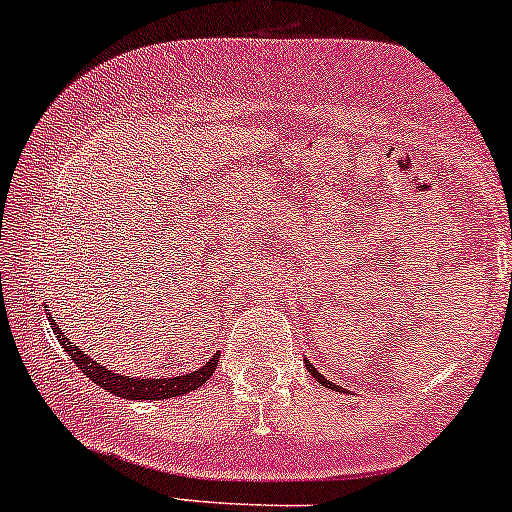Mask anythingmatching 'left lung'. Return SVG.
<instances>
[{
	"label": "left lung",
	"mask_w": 512,
	"mask_h": 512,
	"mask_svg": "<svg viewBox=\"0 0 512 512\" xmlns=\"http://www.w3.org/2000/svg\"><path fill=\"white\" fill-rule=\"evenodd\" d=\"M304 366H307V371L314 375V380H316V383H319V385L328 387V390H335V392H345V390H342V387H338L335 383H331V380H328L326 375H321L319 371H316V368H314L312 364H309V359H307V357H304Z\"/></svg>",
	"instance_id": "1"
}]
</instances>
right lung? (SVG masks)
<instances>
[{"mask_svg":"<svg viewBox=\"0 0 512 512\" xmlns=\"http://www.w3.org/2000/svg\"><path fill=\"white\" fill-rule=\"evenodd\" d=\"M44 312H47L49 326H51V331H54L56 340L61 342L63 349L68 352V357L77 364V368H80V371L87 375L92 383L103 387V390H108L111 394H118V397H122V399L160 401V399L181 397V394H189L193 390H198L205 380H210V375L215 373V368H217L219 354H215L210 361H205V364L196 368V371H191L186 375H174V378H165V375L163 378H137V375H120L115 371H108L106 366L96 364L92 357H87L80 347L73 345V342L68 340L66 333H61V328H58V323L54 316H51L49 309H44Z\"/></svg>","mask_w":512,"mask_h":512,"instance_id":"obj_1","label":"right lung"}]
</instances>
